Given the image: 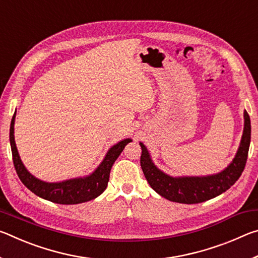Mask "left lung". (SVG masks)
Wrapping results in <instances>:
<instances>
[{
  "mask_svg": "<svg viewBox=\"0 0 258 258\" xmlns=\"http://www.w3.org/2000/svg\"><path fill=\"white\" fill-rule=\"evenodd\" d=\"M241 141L232 161L220 173L205 176H171L157 167L147 147L141 146V167L148 183L161 197L180 204H199L215 198L232 186L243 172L250 145V118L243 111Z\"/></svg>",
  "mask_w": 258,
  "mask_h": 258,
  "instance_id": "8db88e82",
  "label": "left lung"
}]
</instances>
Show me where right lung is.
I'll use <instances>...</instances> for the list:
<instances>
[{"mask_svg":"<svg viewBox=\"0 0 258 258\" xmlns=\"http://www.w3.org/2000/svg\"><path fill=\"white\" fill-rule=\"evenodd\" d=\"M15 120L16 111L10 125V146L16 172L18 174L20 181L30 191L38 197L55 204L75 205L90 202V200L99 197L108 185L110 169L115 160L118 158L125 146L132 142V139H124L113 145L108 150L103 160L90 175L69 178V180L61 182H45L32 175L21 161L15 141Z\"/></svg>","mask_w":258,"mask_h":258,"instance_id":"right-lung-1","label":"right lung"}]
</instances>
